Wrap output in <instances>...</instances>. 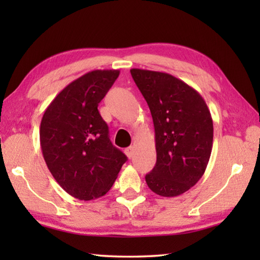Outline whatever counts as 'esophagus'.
I'll return each mask as SVG.
<instances>
[{"instance_id":"obj_1","label":"esophagus","mask_w":260,"mask_h":260,"mask_svg":"<svg viewBox=\"0 0 260 260\" xmlns=\"http://www.w3.org/2000/svg\"><path fill=\"white\" fill-rule=\"evenodd\" d=\"M125 153L127 155V157L128 158H132L134 155V147H128L125 149Z\"/></svg>"}]
</instances>
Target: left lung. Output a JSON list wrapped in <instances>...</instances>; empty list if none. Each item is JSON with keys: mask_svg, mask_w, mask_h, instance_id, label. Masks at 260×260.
<instances>
[{"mask_svg": "<svg viewBox=\"0 0 260 260\" xmlns=\"http://www.w3.org/2000/svg\"><path fill=\"white\" fill-rule=\"evenodd\" d=\"M131 74L150 109L157 161L146 175L157 195L175 197L204 174L212 151L213 121L197 90L169 73L132 69Z\"/></svg>", "mask_w": 260, "mask_h": 260, "instance_id": "left-lung-1", "label": "left lung"}]
</instances>
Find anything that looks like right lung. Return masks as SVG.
Segmentation results:
<instances>
[{"label":"right lung","mask_w":260,"mask_h":260,"mask_svg":"<svg viewBox=\"0 0 260 260\" xmlns=\"http://www.w3.org/2000/svg\"><path fill=\"white\" fill-rule=\"evenodd\" d=\"M119 73V70H95L83 74L69 83L43 113V158L57 183L78 200L105 195L127 160L112 146L98 109Z\"/></svg>","instance_id":"1"}]
</instances>
